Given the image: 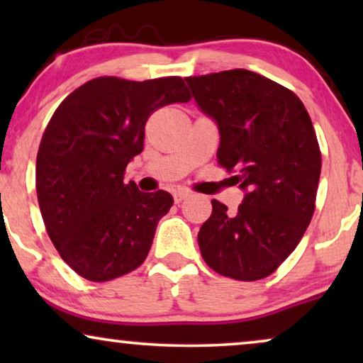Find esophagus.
<instances>
[{"label":"esophagus","mask_w":363,"mask_h":363,"mask_svg":"<svg viewBox=\"0 0 363 363\" xmlns=\"http://www.w3.org/2000/svg\"><path fill=\"white\" fill-rule=\"evenodd\" d=\"M188 196H190V191H188L186 188H177V190H173V198H175L177 203L183 201Z\"/></svg>","instance_id":"1"}]
</instances>
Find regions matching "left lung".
Listing matches in <instances>:
<instances>
[{
    "label": "left lung",
    "mask_w": 363,
    "mask_h": 363,
    "mask_svg": "<svg viewBox=\"0 0 363 363\" xmlns=\"http://www.w3.org/2000/svg\"><path fill=\"white\" fill-rule=\"evenodd\" d=\"M200 108L220 128L218 165L246 190L238 211L211 200L198 233L218 274L257 281L296 250L315 210L320 148L304 104L261 74L231 69L186 77Z\"/></svg>",
    "instance_id": "1"
}]
</instances>
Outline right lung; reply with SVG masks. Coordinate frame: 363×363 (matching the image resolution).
Here are the masks:
<instances>
[{"instance_id":"add662e5","label":"right lung","mask_w":363,"mask_h":363,"mask_svg":"<svg viewBox=\"0 0 363 363\" xmlns=\"http://www.w3.org/2000/svg\"><path fill=\"white\" fill-rule=\"evenodd\" d=\"M190 99L178 76H102L59 104L39 143L36 191L52 245L84 279L112 281L145 261L173 196L143 193L123 175L143 150L148 117Z\"/></svg>"}]
</instances>
